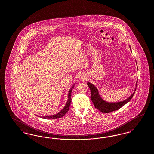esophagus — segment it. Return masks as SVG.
<instances>
[{
	"instance_id": "obj_1",
	"label": "esophagus",
	"mask_w": 154,
	"mask_h": 154,
	"mask_svg": "<svg viewBox=\"0 0 154 154\" xmlns=\"http://www.w3.org/2000/svg\"><path fill=\"white\" fill-rule=\"evenodd\" d=\"M86 79H87V76H86L85 74L83 73H81L79 76V79H80V80H86Z\"/></svg>"
}]
</instances>
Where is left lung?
Segmentation results:
<instances>
[{
    "mask_svg": "<svg viewBox=\"0 0 154 154\" xmlns=\"http://www.w3.org/2000/svg\"><path fill=\"white\" fill-rule=\"evenodd\" d=\"M129 47L131 50V48L130 45H129ZM87 85L91 90V99L92 100L95 108H96L97 110H99L100 111H101L103 113H109L119 109L120 108L123 107L127 103L129 102L131 100L136 89V87L137 85V81H136V87L134 89V91L131 95L128 98L125 99L123 101L114 103L109 102L103 100L99 94L97 88H96L95 86L92 83L88 82Z\"/></svg>",
    "mask_w": 154,
    "mask_h": 154,
    "instance_id": "left-lung-1",
    "label": "left lung"
}]
</instances>
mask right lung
Wrapping results in <instances>:
<instances>
[{
    "mask_svg": "<svg viewBox=\"0 0 154 154\" xmlns=\"http://www.w3.org/2000/svg\"><path fill=\"white\" fill-rule=\"evenodd\" d=\"M75 84H74L72 86L71 88L69 89L68 94H67V96H68V100L66 102V104L65 106V107H63V109H62V110H60L59 112L54 114V115H50V116H38V117L42 118H44V119H55V118H59L62 117L63 116H64L65 115L66 112L69 111V107H70V105L71 103V101H72V99H71V93L72 91L73 90V88L74 87Z\"/></svg>",
    "mask_w": 154,
    "mask_h": 154,
    "instance_id": "obj_1",
    "label": "right lung"
}]
</instances>
